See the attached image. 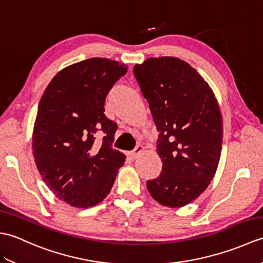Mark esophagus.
<instances>
[{"label": "esophagus", "mask_w": 263, "mask_h": 263, "mask_svg": "<svg viewBox=\"0 0 263 263\" xmlns=\"http://www.w3.org/2000/svg\"><path fill=\"white\" fill-rule=\"evenodd\" d=\"M143 147L142 146H140V144H139V146H137L135 149L132 150V152L130 153V157L132 158V159H136V158H138L139 156H140L142 153H143Z\"/></svg>", "instance_id": "34e87169"}]
</instances>
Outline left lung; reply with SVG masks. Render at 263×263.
<instances>
[{
  "label": "left lung",
  "instance_id": "1",
  "mask_svg": "<svg viewBox=\"0 0 263 263\" xmlns=\"http://www.w3.org/2000/svg\"><path fill=\"white\" fill-rule=\"evenodd\" d=\"M159 132L160 175L147 181L152 197L180 208L208 187L219 163L222 122L217 99L191 65L176 58H150L133 68Z\"/></svg>",
  "mask_w": 263,
  "mask_h": 263
}]
</instances>
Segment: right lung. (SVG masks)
<instances>
[{"label":"right lung","instance_id":"right-lung-1","mask_svg":"<svg viewBox=\"0 0 263 263\" xmlns=\"http://www.w3.org/2000/svg\"><path fill=\"white\" fill-rule=\"evenodd\" d=\"M127 72L116 61L92 58L60 71L38 106L33 158L57 197L78 208L98 204L110 192L125 156L111 148L116 123L104 114L105 99ZM103 143L94 144L96 133Z\"/></svg>","mask_w":263,"mask_h":263}]
</instances>
